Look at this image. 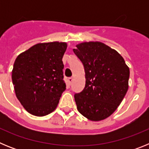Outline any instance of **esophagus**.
Here are the masks:
<instances>
[{
	"label": "esophagus",
	"mask_w": 149,
	"mask_h": 149,
	"mask_svg": "<svg viewBox=\"0 0 149 149\" xmlns=\"http://www.w3.org/2000/svg\"><path fill=\"white\" fill-rule=\"evenodd\" d=\"M68 83L71 84L72 83V81H73V77H68Z\"/></svg>",
	"instance_id": "34e87169"
}]
</instances>
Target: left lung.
Masks as SVG:
<instances>
[{"label":"left lung","instance_id":"8db88e82","mask_svg":"<svg viewBox=\"0 0 149 149\" xmlns=\"http://www.w3.org/2000/svg\"><path fill=\"white\" fill-rule=\"evenodd\" d=\"M74 53L82 62L86 84L74 95L77 108L91 121H101L117 109L128 89L130 70L116 50L100 42H83Z\"/></svg>","mask_w":149,"mask_h":149}]
</instances>
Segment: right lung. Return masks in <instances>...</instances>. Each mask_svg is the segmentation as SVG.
<instances>
[{
	"instance_id": "add662e5",
	"label": "right lung",
	"mask_w": 149,
	"mask_h": 149,
	"mask_svg": "<svg viewBox=\"0 0 149 149\" xmlns=\"http://www.w3.org/2000/svg\"><path fill=\"white\" fill-rule=\"evenodd\" d=\"M65 42L39 43L15 59L12 80L17 98L28 113L44 116L56 109L65 89L62 59Z\"/></svg>"
}]
</instances>
